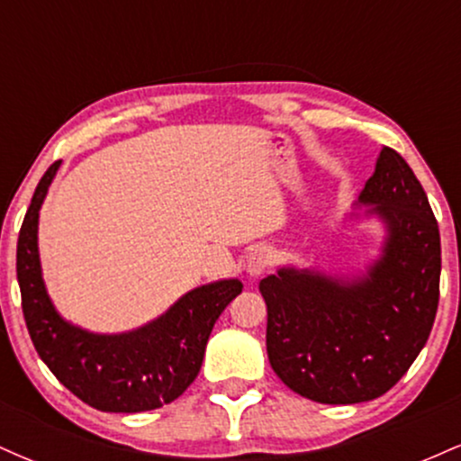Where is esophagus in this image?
<instances>
[{"mask_svg":"<svg viewBox=\"0 0 461 461\" xmlns=\"http://www.w3.org/2000/svg\"><path fill=\"white\" fill-rule=\"evenodd\" d=\"M271 260L273 256L267 247L253 249L247 258V273L251 275V277H258V275H262L268 267H271Z\"/></svg>","mask_w":461,"mask_h":461,"instance_id":"obj_1","label":"esophagus"}]
</instances>
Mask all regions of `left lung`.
Masks as SVG:
<instances>
[{"label": "left lung", "instance_id": "obj_1", "mask_svg": "<svg viewBox=\"0 0 461 461\" xmlns=\"http://www.w3.org/2000/svg\"><path fill=\"white\" fill-rule=\"evenodd\" d=\"M357 205L385 230L366 271L282 267L260 282L268 362L293 393L316 403H364L388 393L425 347L440 299L436 216L394 149L379 153Z\"/></svg>", "mask_w": 461, "mask_h": 461}]
</instances>
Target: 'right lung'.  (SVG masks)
Here are the masks:
<instances>
[{"label": "right lung", "instance_id": "1", "mask_svg": "<svg viewBox=\"0 0 461 461\" xmlns=\"http://www.w3.org/2000/svg\"><path fill=\"white\" fill-rule=\"evenodd\" d=\"M60 160L41 177L17 242V279L36 353L65 388L102 411L136 414L176 401L203 362L216 319L242 293L240 279L190 290L139 330L95 333L62 319L47 294L39 256V212Z\"/></svg>", "mask_w": 461, "mask_h": 461}]
</instances>
